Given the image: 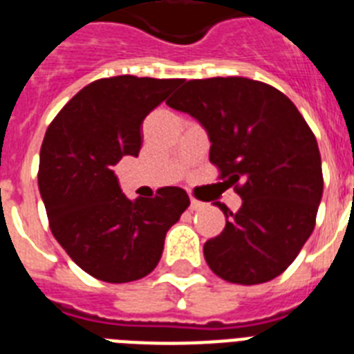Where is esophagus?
Wrapping results in <instances>:
<instances>
[{
    "label": "esophagus",
    "mask_w": 354,
    "mask_h": 354,
    "mask_svg": "<svg viewBox=\"0 0 354 354\" xmlns=\"http://www.w3.org/2000/svg\"><path fill=\"white\" fill-rule=\"evenodd\" d=\"M203 206H205V203H201V201H197V199H194V197H192V201H190L192 210H201Z\"/></svg>",
    "instance_id": "34e87169"
}]
</instances>
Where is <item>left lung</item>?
<instances>
[{
	"instance_id": "obj_1",
	"label": "left lung",
	"mask_w": 354,
	"mask_h": 354,
	"mask_svg": "<svg viewBox=\"0 0 354 354\" xmlns=\"http://www.w3.org/2000/svg\"><path fill=\"white\" fill-rule=\"evenodd\" d=\"M210 137V162L243 199L219 236L205 243L212 272L237 285L287 270L315 230L324 194L318 142L298 107L263 82L226 76L188 80L171 100Z\"/></svg>"
}]
</instances>
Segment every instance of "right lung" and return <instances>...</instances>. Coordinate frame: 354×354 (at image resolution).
Returning a JSON list of instances; mask_svg holds the SVG:
<instances>
[{
	"instance_id": "right-lung-1",
	"label": "right lung",
	"mask_w": 354,
	"mask_h": 354,
	"mask_svg": "<svg viewBox=\"0 0 354 354\" xmlns=\"http://www.w3.org/2000/svg\"><path fill=\"white\" fill-rule=\"evenodd\" d=\"M180 78L111 76L91 82L56 115L39 151L38 186L56 241L93 278L128 283L148 276L164 237L190 206L183 188L128 199L113 166L142 146L144 118Z\"/></svg>"
}]
</instances>
